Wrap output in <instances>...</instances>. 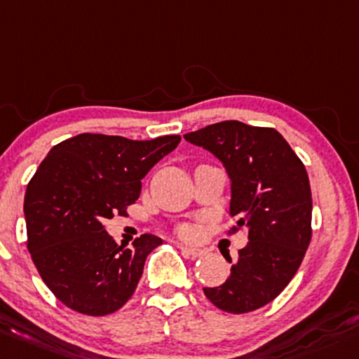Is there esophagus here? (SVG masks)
<instances>
[{
    "label": "esophagus",
    "mask_w": 359,
    "mask_h": 359,
    "mask_svg": "<svg viewBox=\"0 0 359 359\" xmlns=\"http://www.w3.org/2000/svg\"><path fill=\"white\" fill-rule=\"evenodd\" d=\"M180 251H182V255L187 256V258H201V256H205V251H203V249H198V248L180 246Z\"/></svg>",
    "instance_id": "esophagus-1"
}]
</instances>
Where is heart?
<instances>
[{
    "label": "heart",
    "mask_w": 359,
    "mask_h": 359,
    "mask_svg": "<svg viewBox=\"0 0 359 359\" xmlns=\"http://www.w3.org/2000/svg\"><path fill=\"white\" fill-rule=\"evenodd\" d=\"M179 233L182 237H192V236H194V229H192L191 225H180Z\"/></svg>",
    "instance_id": "b5f03b06"
}]
</instances>
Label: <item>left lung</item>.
<instances>
[{"instance_id":"left-lung-1","label":"left lung","mask_w":359,"mask_h":359,"mask_svg":"<svg viewBox=\"0 0 359 359\" xmlns=\"http://www.w3.org/2000/svg\"><path fill=\"white\" fill-rule=\"evenodd\" d=\"M184 139L225 165L232 180L230 215L237 218L227 233L246 229L249 239L229 280L205 287V296L233 315L263 308L287 287L311 243L313 199L304 163L275 129L237 120L211 123Z\"/></svg>"}]
</instances>
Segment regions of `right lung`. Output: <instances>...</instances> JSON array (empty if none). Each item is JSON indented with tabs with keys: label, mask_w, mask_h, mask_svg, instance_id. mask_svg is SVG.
I'll use <instances>...</instances> for the list:
<instances>
[{
	"label": "right lung",
	"mask_w": 359,
	"mask_h": 359,
	"mask_svg": "<svg viewBox=\"0 0 359 359\" xmlns=\"http://www.w3.org/2000/svg\"><path fill=\"white\" fill-rule=\"evenodd\" d=\"M179 142L180 135L132 141L86 132L53 146L41 161L24 199L27 249L67 308L104 316L130 299L146 258L163 241L142 233L132 248L118 246L104 220L129 215L146 173Z\"/></svg>",
	"instance_id": "add662e5"
}]
</instances>
